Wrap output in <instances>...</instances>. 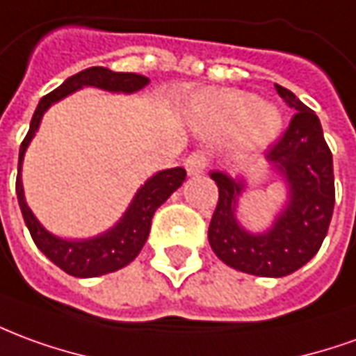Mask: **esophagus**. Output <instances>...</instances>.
I'll return each instance as SVG.
<instances>
[{"instance_id":"1","label":"esophagus","mask_w":356,"mask_h":356,"mask_svg":"<svg viewBox=\"0 0 356 356\" xmlns=\"http://www.w3.org/2000/svg\"><path fill=\"white\" fill-rule=\"evenodd\" d=\"M185 168L186 173L191 175V177H196V175H202L204 170L208 168V156L206 152H193L188 158L185 160Z\"/></svg>"}]
</instances>
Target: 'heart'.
<instances>
[{
	"label": "heart",
	"instance_id": "b5f03b06",
	"mask_svg": "<svg viewBox=\"0 0 356 356\" xmlns=\"http://www.w3.org/2000/svg\"><path fill=\"white\" fill-rule=\"evenodd\" d=\"M188 115L204 133H229L237 146L258 150L282 133L283 118L277 106L254 100L250 92L237 88H202L191 94Z\"/></svg>",
	"mask_w": 356,
	"mask_h": 356
}]
</instances>
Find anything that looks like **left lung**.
Instances as JSON below:
<instances>
[{"label": "left lung", "mask_w": 356, "mask_h": 356, "mask_svg": "<svg viewBox=\"0 0 356 356\" xmlns=\"http://www.w3.org/2000/svg\"><path fill=\"white\" fill-rule=\"evenodd\" d=\"M283 102L297 113L287 131L266 152L287 185V204L266 233H250L237 220L245 179L212 171L220 198L208 227L210 247L238 272L260 277H283L316 254L332 221L335 204L334 160L318 115L287 88L275 84Z\"/></svg>", "instance_id": "8db88e82"}]
</instances>
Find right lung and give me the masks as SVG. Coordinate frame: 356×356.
<instances>
[{"instance_id":"add662e5","label":"right lung","mask_w":356,"mask_h":356,"mask_svg":"<svg viewBox=\"0 0 356 356\" xmlns=\"http://www.w3.org/2000/svg\"><path fill=\"white\" fill-rule=\"evenodd\" d=\"M150 83L148 76L136 73H115L106 67H90L81 73L69 76L61 86L56 90L46 94L40 100L38 108L34 111L31 121V129L24 136L19 150V171H17V198L21 206L24 223L31 231L32 241L36 247L48 256L49 260L69 275L74 277H96L104 273L118 272L127 264L135 260L138 252L143 250L144 243L150 233L154 212L165 202L179 186L183 185L186 177V171L183 168H171V170L158 171L156 175L148 179L138 191H136L133 202L129 204L123 218L111 227L104 231L102 235L92 238H81V241H69L51 235L32 213L29 204L24 200V191H22L21 170L24 152L29 144L38 131L40 121L44 113L48 111L49 106L56 102L63 100L65 96L73 92L81 90L83 86H94L106 92H123V94H133V92L143 90L146 84Z\"/></svg>"}]
</instances>
